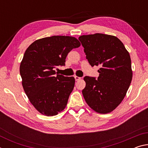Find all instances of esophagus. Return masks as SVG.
I'll use <instances>...</instances> for the list:
<instances>
[{"label": "esophagus", "instance_id": "obj_1", "mask_svg": "<svg viewBox=\"0 0 148 148\" xmlns=\"http://www.w3.org/2000/svg\"><path fill=\"white\" fill-rule=\"evenodd\" d=\"M74 78H75V79H76V81H78V80H79V79H82V77H78V76H74Z\"/></svg>", "mask_w": 148, "mask_h": 148}]
</instances>
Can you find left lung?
<instances>
[{
  "label": "left lung",
  "mask_w": 148,
  "mask_h": 148,
  "mask_svg": "<svg viewBox=\"0 0 148 148\" xmlns=\"http://www.w3.org/2000/svg\"><path fill=\"white\" fill-rule=\"evenodd\" d=\"M78 39L89 64L100 66L97 79L84 77L85 101L97 113H110L122 102L131 83L129 53L122 42L112 35L96 33L82 35Z\"/></svg>",
  "instance_id": "8db88e82"
}]
</instances>
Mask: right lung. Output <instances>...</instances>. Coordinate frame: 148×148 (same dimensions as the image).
Wrapping results in <instances>:
<instances>
[{"mask_svg":"<svg viewBox=\"0 0 148 148\" xmlns=\"http://www.w3.org/2000/svg\"><path fill=\"white\" fill-rule=\"evenodd\" d=\"M80 45L75 37L52 36L36 40L26 49L19 68L22 86L40 114L56 116L66 108L75 79L56 75L54 69L64 65L68 53Z\"/></svg>","mask_w":148,"mask_h":148,"instance_id":"1","label":"right lung"}]
</instances>
